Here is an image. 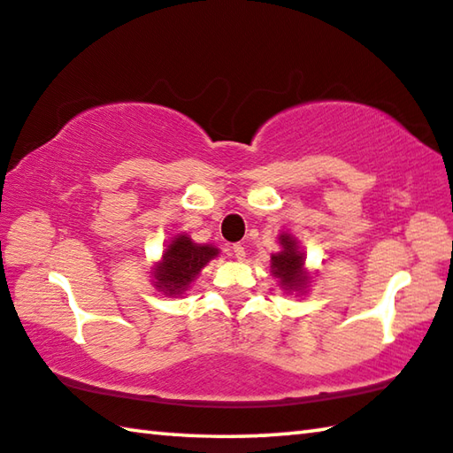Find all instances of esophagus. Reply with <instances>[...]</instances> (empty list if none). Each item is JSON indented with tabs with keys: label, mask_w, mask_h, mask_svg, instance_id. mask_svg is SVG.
<instances>
[{
	"label": "esophagus",
	"mask_w": 453,
	"mask_h": 453,
	"mask_svg": "<svg viewBox=\"0 0 453 453\" xmlns=\"http://www.w3.org/2000/svg\"><path fill=\"white\" fill-rule=\"evenodd\" d=\"M232 251H234V257L235 259H240V262H242V259H245V248H243L242 243H234L232 245Z\"/></svg>",
	"instance_id": "obj_1"
}]
</instances>
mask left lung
Returning <instances> with one entry per match:
<instances>
[{
	"label": "left lung",
	"mask_w": 453,
	"mask_h": 453,
	"mask_svg": "<svg viewBox=\"0 0 453 453\" xmlns=\"http://www.w3.org/2000/svg\"><path fill=\"white\" fill-rule=\"evenodd\" d=\"M281 251L272 256V273L280 280V286L286 291H302L308 288L310 273L305 270V257L300 250V243L294 235L281 234Z\"/></svg>",
	"instance_id": "obj_1"
}]
</instances>
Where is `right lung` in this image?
Masks as SVG:
<instances>
[{
  "label": "right lung",
  "instance_id": "1",
  "mask_svg": "<svg viewBox=\"0 0 453 453\" xmlns=\"http://www.w3.org/2000/svg\"><path fill=\"white\" fill-rule=\"evenodd\" d=\"M219 250L210 243H194L186 234H178L153 265V286L164 296H180L189 288L196 275L218 257Z\"/></svg>",
  "mask_w": 453,
  "mask_h": 453
}]
</instances>
